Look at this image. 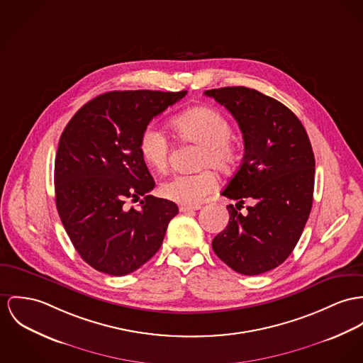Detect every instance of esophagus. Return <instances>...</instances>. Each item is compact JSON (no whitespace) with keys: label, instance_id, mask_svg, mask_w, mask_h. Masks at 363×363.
Listing matches in <instances>:
<instances>
[{"label":"esophagus","instance_id":"esophagus-1","mask_svg":"<svg viewBox=\"0 0 363 363\" xmlns=\"http://www.w3.org/2000/svg\"><path fill=\"white\" fill-rule=\"evenodd\" d=\"M200 208V206H185V204H181L179 206V211L181 213H189V211H195V210H199Z\"/></svg>","mask_w":363,"mask_h":363}]
</instances>
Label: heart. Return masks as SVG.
<instances>
[{"instance_id": "1", "label": "heart", "mask_w": 363, "mask_h": 363, "mask_svg": "<svg viewBox=\"0 0 363 363\" xmlns=\"http://www.w3.org/2000/svg\"><path fill=\"white\" fill-rule=\"evenodd\" d=\"M171 128L177 138L201 146L199 167L228 171L238 160V147L232 140V125L223 113L207 106H197L175 116ZM143 162L153 169L163 172L168 166L169 142L163 131L147 125L140 133L138 142ZM218 181L211 169L194 174H175L160 186V192L172 201L196 206L216 191Z\"/></svg>"}]
</instances>
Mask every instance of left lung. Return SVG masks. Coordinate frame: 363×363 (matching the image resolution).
<instances>
[{
  "mask_svg": "<svg viewBox=\"0 0 363 363\" xmlns=\"http://www.w3.org/2000/svg\"><path fill=\"white\" fill-rule=\"evenodd\" d=\"M239 124L245 156L221 195L256 200L243 216L229 204V223L213 240V250L242 275H259L294 250L308 221L315 181V157L307 131L279 101L246 86L207 89Z\"/></svg>",
  "mask_w": 363,
  "mask_h": 363,
  "instance_id": "1",
  "label": "left lung"
}]
</instances>
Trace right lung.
Returning <instances> with one entry per match:
<instances>
[{
    "instance_id": "add662e5",
    "label": "right lung",
    "mask_w": 363,
    "mask_h": 363,
    "mask_svg": "<svg viewBox=\"0 0 363 363\" xmlns=\"http://www.w3.org/2000/svg\"><path fill=\"white\" fill-rule=\"evenodd\" d=\"M186 94L106 92L65 127L56 152V208L74 249L94 269L124 277L160 249L178 207L149 195L155 181L138 142L152 118ZM128 199L140 201V208H128Z\"/></svg>"
}]
</instances>
